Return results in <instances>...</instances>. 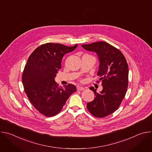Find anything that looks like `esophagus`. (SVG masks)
I'll return each mask as SVG.
<instances>
[{
  "instance_id": "obj_1",
  "label": "esophagus",
  "mask_w": 152,
  "mask_h": 152,
  "mask_svg": "<svg viewBox=\"0 0 152 152\" xmlns=\"http://www.w3.org/2000/svg\"><path fill=\"white\" fill-rule=\"evenodd\" d=\"M77 90L78 91H82L84 90V88L82 87V86H77Z\"/></svg>"
}]
</instances>
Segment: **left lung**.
Here are the masks:
<instances>
[{
  "mask_svg": "<svg viewBox=\"0 0 152 152\" xmlns=\"http://www.w3.org/2000/svg\"><path fill=\"white\" fill-rule=\"evenodd\" d=\"M82 47L97 54L99 61L97 76L103 87L99 93L93 86L90 88L95 97L86 106L94 116L104 117L118 109L125 96L128 86V65L122 53L106 42L82 45Z\"/></svg>",
  "mask_w": 152,
  "mask_h": 152,
  "instance_id": "8db88e82",
  "label": "left lung"
}]
</instances>
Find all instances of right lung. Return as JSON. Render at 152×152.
I'll return each mask as SVG.
<instances>
[{
	"instance_id": "add662e5",
	"label": "right lung",
	"mask_w": 152,
	"mask_h": 152,
	"mask_svg": "<svg viewBox=\"0 0 152 152\" xmlns=\"http://www.w3.org/2000/svg\"><path fill=\"white\" fill-rule=\"evenodd\" d=\"M77 46L59 43L42 45L32 53L25 65L22 75L25 91L35 109L46 117L59 113L70 95L76 91L73 84L58 86L55 78L61 69L64 55Z\"/></svg>"
}]
</instances>
